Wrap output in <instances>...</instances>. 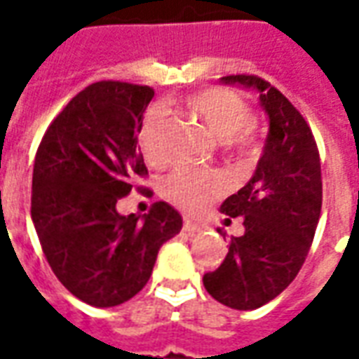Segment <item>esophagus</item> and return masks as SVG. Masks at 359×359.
Returning <instances> with one entry per match:
<instances>
[{
  "label": "esophagus",
  "mask_w": 359,
  "mask_h": 359,
  "mask_svg": "<svg viewBox=\"0 0 359 359\" xmlns=\"http://www.w3.org/2000/svg\"><path fill=\"white\" fill-rule=\"evenodd\" d=\"M182 229H184L188 234H198V233H202V231H203L202 225H198V223L190 221V219H184V223H182Z\"/></svg>",
  "instance_id": "obj_1"
}]
</instances>
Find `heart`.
Returning <instances> with one entry per match:
<instances>
[{"label": "heart", "instance_id": "1", "mask_svg": "<svg viewBox=\"0 0 359 359\" xmlns=\"http://www.w3.org/2000/svg\"><path fill=\"white\" fill-rule=\"evenodd\" d=\"M184 109L202 123L211 136L225 142L229 154L250 157L256 151V138L252 134V109L244 97L229 88L211 86L187 95ZM163 111L154 107L146 113L140 126V148L149 163L161 161V128ZM225 190V180L217 172L179 169L167 177L163 184L165 198L187 213H200Z\"/></svg>", "mask_w": 359, "mask_h": 359}]
</instances>
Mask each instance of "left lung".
<instances>
[{"label":"left lung","mask_w":359,"mask_h":359,"mask_svg":"<svg viewBox=\"0 0 359 359\" xmlns=\"http://www.w3.org/2000/svg\"><path fill=\"white\" fill-rule=\"evenodd\" d=\"M221 81L259 92L269 134L254 177L221 205L229 217H244V234L231 238L203 286L229 308L256 309L277 298L306 262L323 202L321 161L306 118L275 86L256 74Z\"/></svg>","instance_id":"left-lung-1"}]
</instances>
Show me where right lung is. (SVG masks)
I'll return each instance as SVG.
<instances>
[{"instance_id": "add662e5", "label": "right lung", "mask_w": 359, "mask_h": 359, "mask_svg": "<svg viewBox=\"0 0 359 359\" xmlns=\"http://www.w3.org/2000/svg\"><path fill=\"white\" fill-rule=\"evenodd\" d=\"M154 90L94 82L51 121L32 172V223L51 271L95 308L130 300L149 280L159 248L182 217L156 202L144 217L121 215L117 202L146 177L138 133Z\"/></svg>"}]
</instances>
